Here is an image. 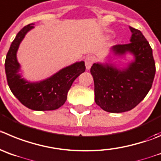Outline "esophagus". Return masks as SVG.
Listing matches in <instances>:
<instances>
[{
    "mask_svg": "<svg viewBox=\"0 0 161 161\" xmlns=\"http://www.w3.org/2000/svg\"><path fill=\"white\" fill-rule=\"evenodd\" d=\"M94 62V56H91V55H89V56L86 57L85 58V65L86 67L87 70L91 69V66L93 65Z\"/></svg>",
    "mask_w": 161,
    "mask_h": 161,
    "instance_id": "1",
    "label": "esophagus"
}]
</instances>
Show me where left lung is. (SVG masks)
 Listing matches in <instances>:
<instances>
[{
  "label": "left lung",
  "mask_w": 161,
  "mask_h": 161,
  "mask_svg": "<svg viewBox=\"0 0 161 161\" xmlns=\"http://www.w3.org/2000/svg\"><path fill=\"white\" fill-rule=\"evenodd\" d=\"M132 32L128 44L111 47L114 55H133L127 67L113 64H93L91 73L94 82V100L103 110L122 113L137 106L151 89L156 73L153 50L142 31L130 27Z\"/></svg>",
  "instance_id": "left-lung-1"
}]
</instances>
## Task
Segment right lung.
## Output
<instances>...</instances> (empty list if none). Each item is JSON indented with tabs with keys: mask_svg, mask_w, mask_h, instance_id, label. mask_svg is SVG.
I'll return each instance as SVG.
<instances>
[{
	"mask_svg": "<svg viewBox=\"0 0 161 161\" xmlns=\"http://www.w3.org/2000/svg\"><path fill=\"white\" fill-rule=\"evenodd\" d=\"M33 25L24 27L10 46L4 64L7 82L15 97L28 109L54 110L65 103L73 82L85 71V63H75L40 82H31L22 78L19 73L20 65L17 61L16 52L25 35L34 28Z\"/></svg>",
	"mask_w": 161,
	"mask_h": 161,
	"instance_id": "obj_1",
	"label": "right lung"
}]
</instances>
